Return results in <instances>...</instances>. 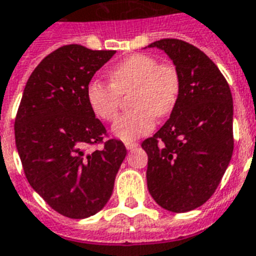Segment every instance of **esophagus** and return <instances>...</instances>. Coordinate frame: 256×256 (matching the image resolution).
Instances as JSON below:
<instances>
[{
    "label": "esophagus",
    "instance_id": "esophagus-1",
    "mask_svg": "<svg viewBox=\"0 0 256 256\" xmlns=\"http://www.w3.org/2000/svg\"><path fill=\"white\" fill-rule=\"evenodd\" d=\"M124 146H126V148L128 150H132V148H135V147H138V143L136 142H124Z\"/></svg>",
    "mask_w": 256,
    "mask_h": 256
}]
</instances>
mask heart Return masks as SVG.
Masks as SVG:
<instances>
[{
	"label": "heart",
	"mask_w": 256,
	"mask_h": 256,
	"mask_svg": "<svg viewBox=\"0 0 256 256\" xmlns=\"http://www.w3.org/2000/svg\"><path fill=\"white\" fill-rule=\"evenodd\" d=\"M109 78L110 82L90 81L86 98L100 120L112 122L117 118L122 96L132 92L130 105L134 110L122 114L113 126V134L122 140L148 134L155 117L172 113L182 90L178 70L147 54L128 56L110 70Z\"/></svg>",
	"instance_id": "obj_1"
}]
</instances>
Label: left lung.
Listing matches in <instances>:
<instances>
[{"label":"left lung","mask_w":256,"mask_h":256,"mask_svg":"<svg viewBox=\"0 0 256 256\" xmlns=\"http://www.w3.org/2000/svg\"><path fill=\"white\" fill-rule=\"evenodd\" d=\"M180 74L182 90L171 117L143 140L148 155L147 186L162 208L184 213L216 192L232 159V97L221 70L205 54L180 39H160Z\"/></svg>","instance_id":"obj_1"}]
</instances>
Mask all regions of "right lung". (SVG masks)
<instances>
[{"instance_id": "1", "label": "right lung", "mask_w": 256, "mask_h": 256, "mask_svg": "<svg viewBox=\"0 0 256 256\" xmlns=\"http://www.w3.org/2000/svg\"><path fill=\"white\" fill-rule=\"evenodd\" d=\"M116 51L67 44L32 70L16 112V144L27 182L62 216L86 218L109 201L126 156L118 139H106L86 98L93 74ZM102 144V149L88 147Z\"/></svg>"}]
</instances>
